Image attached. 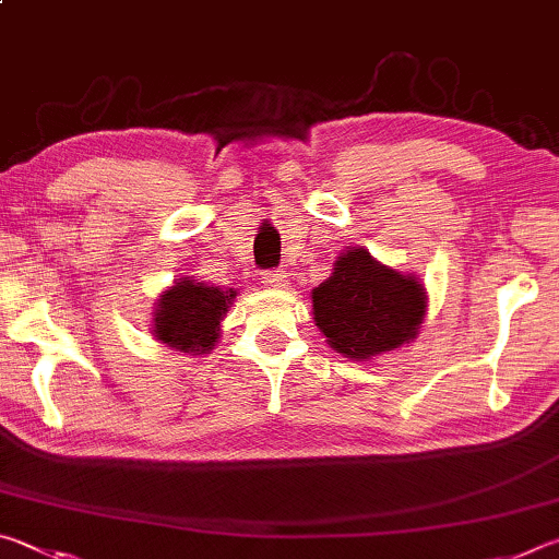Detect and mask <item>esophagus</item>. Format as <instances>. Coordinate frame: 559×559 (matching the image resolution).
<instances>
[{"label":"esophagus","instance_id":"1","mask_svg":"<svg viewBox=\"0 0 559 559\" xmlns=\"http://www.w3.org/2000/svg\"><path fill=\"white\" fill-rule=\"evenodd\" d=\"M262 285L267 289H287L289 287V274L285 270H272L262 274Z\"/></svg>","mask_w":559,"mask_h":559}]
</instances>
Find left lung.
I'll use <instances>...</instances> for the list:
<instances>
[{"label":"left lung","mask_w":559,"mask_h":559,"mask_svg":"<svg viewBox=\"0 0 559 559\" xmlns=\"http://www.w3.org/2000/svg\"><path fill=\"white\" fill-rule=\"evenodd\" d=\"M314 321L336 354L356 360L409 344L423 326L427 292L413 274L348 248L326 282L311 292Z\"/></svg>","instance_id":"obj_1"}]
</instances>
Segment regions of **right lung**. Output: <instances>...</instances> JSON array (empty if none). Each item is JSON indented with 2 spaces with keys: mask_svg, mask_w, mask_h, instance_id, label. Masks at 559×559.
<instances>
[{
  "mask_svg": "<svg viewBox=\"0 0 559 559\" xmlns=\"http://www.w3.org/2000/svg\"><path fill=\"white\" fill-rule=\"evenodd\" d=\"M233 299V289L223 292L191 277L174 282V287L156 299L152 324L156 341L181 354H205L221 336V319Z\"/></svg>",
  "mask_w": 559,
  "mask_h": 559,
  "instance_id": "add662e5",
  "label": "right lung"
}]
</instances>
